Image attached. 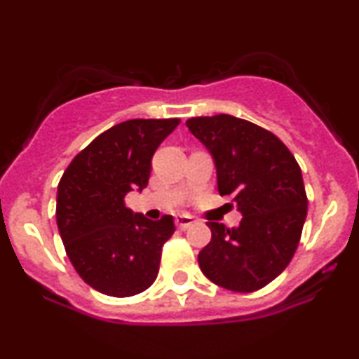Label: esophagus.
Returning <instances> with one entry per match:
<instances>
[{"label": "esophagus", "mask_w": 359, "mask_h": 359, "mask_svg": "<svg viewBox=\"0 0 359 359\" xmlns=\"http://www.w3.org/2000/svg\"><path fill=\"white\" fill-rule=\"evenodd\" d=\"M196 222L192 216H187V214H182V216H177L175 217V226L180 229H187Z\"/></svg>", "instance_id": "34e87169"}]
</instances>
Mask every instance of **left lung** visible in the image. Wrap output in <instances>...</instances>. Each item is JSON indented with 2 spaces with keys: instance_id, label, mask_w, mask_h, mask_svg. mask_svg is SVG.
Instances as JSON below:
<instances>
[{
  "instance_id": "1",
  "label": "left lung",
  "mask_w": 359,
  "mask_h": 359,
  "mask_svg": "<svg viewBox=\"0 0 359 359\" xmlns=\"http://www.w3.org/2000/svg\"><path fill=\"white\" fill-rule=\"evenodd\" d=\"M185 125L214 156L217 191L243 214L233 229L208 221L212 238L201 270L228 290H259L287 269L302 236L309 201L297 160L277 135L231 114Z\"/></svg>"
}]
</instances>
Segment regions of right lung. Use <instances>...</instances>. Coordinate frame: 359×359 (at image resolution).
<instances>
[{
  "label": "right lung",
  "mask_w": 359,
  "mask_h": 359,
  "mask_svg": "<svg viewBox=\"0 0 359 359\" xmlns=\"http://www.w3.org/2000/svg\"><path fill=\"white\" fill-rule=\"evenodd\" d=\"M179 118L128 119L74 156L57 189V226L65 253L88 285L111 297L145 292L158 275L174 217L147 219L125 196L145 189L151 156Z\"/></svg>",
  "instance_id": "obj_1"
}]
</instances>
